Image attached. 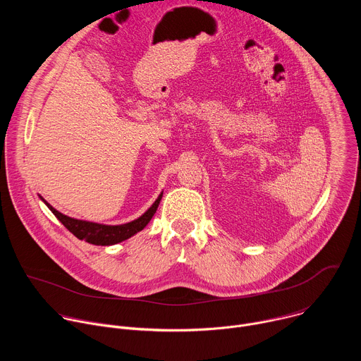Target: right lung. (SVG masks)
<instances>
[{
  "mask_svg": "<svg viewBox=\"0 0 361 361\" xmlns=\"http://www.w3.org/2000/svg\"><path fill=\"white\" fill-rule=\"evenodd\" d=\"M161 197H163V192L159 195L156 202H154L140 219H137L131 223H127V224H121V226H104V224H97V223L71 219V217L57 212L53 205H49L44 198H42V201L48 205V209L53 212V214L64 224V227L70 233H73L77 238L85 240L87 243H91L95 245H111V244L121 243V241L130 238L131 235H134L135 233L141 231L149 223L154 213L157 212Z\"/></svg>",
  "mask_w": 361,
  "mask_h": 361,
  "instance_id": "right-lung-1",
  "label": "right lung"
}]
</instances>
